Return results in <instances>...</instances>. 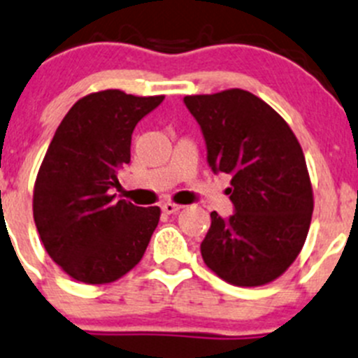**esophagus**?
<instances>
[{
    "label": "esophagus",
    "instance_id": "34e87169",
    "mask_svg": "<svg viewBox=\"0 0 358 358\" xmlns=\"http://www.w3.org/2000/svg\"><path fill=\"white\" fill-rule=\"evenodd\" d=\"M181 209H182L181 206H177V203H172V202H166L162 206V210L165 214H176L177 210H181Z\"/></svg>",
    "mask_w": 358,
    "mask_h": 358
}]
</instances>
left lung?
<instances>
[{"label":"left lung","mask_w":358,"mask_h":358,"mask_svg":"<svg viewBox=\"0 0 358 358\" xmlns=\"http://www.w3.org/2000/svg\"><path fill=\"white\" fill-rule=\"evenodd\" d=\"M200 124L207 163L230 173L236 213H210L200 244L207 267L227 283L260 287L283 274L308 237L313 188L304 152L290 126L244 90L185 96Z\"/></svg>","instance_id":"8db88e82"}]
</instances>
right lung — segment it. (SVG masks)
I'll use <instances>...</instances> for the list:
<instances>
[{
	"label": "right lung",
	"mask_w": 358,
	"mask_h": 358,
	"mask_svg": "<svg viewBox=\"0 0 358 358\" xmlns=\"http://www.w3.org/2000/svg\"><path fill=\"white\" fill-rule=\"evenodd\" d=\"M165 96L119 90L80 98L57 126L38 170L33 217L49 257L86 285L112 283L144 257L159 207L115 200L131 134Z\"/></svg>",
	"instance_id": "add662e5"
}]
</instances>
